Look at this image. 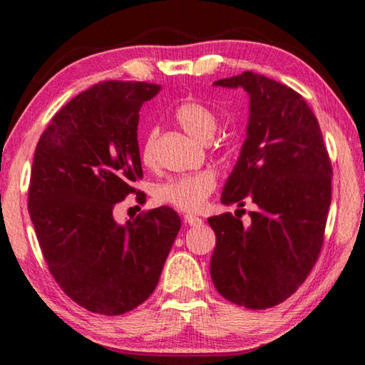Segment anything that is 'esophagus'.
Instances as JSON below:
<instances>
[{"label": "esophagus", "mask_w": 365, "mask_h": 365, "mask_svg": "<svg viewBox=\"0 0 365 365\" xmlns=\"http://www.w3.org/2000/svg\"><path fill=\"white\" fill-rule=\"evenodd\" d=\"M185 224L190 225V227H201L202 225V219L197 217V215H191V214H187L183 217Z\"/></svg>", "instance_id": "obj_1"}]
</instances>
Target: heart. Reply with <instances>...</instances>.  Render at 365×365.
<instances>
[{
	"mask_svg": "<svg viewBox=\"0 0 365 365\" xmlns=\"http://www.w3.org/2000/svg\"><path fill=\"white\" fill-rule=\"evenodd\" d=\"M175 120L182 127L185 133L190 137L209 143L214 138L217 130V115L211 108L200 101L188 100L183 101L175 109ZM154 143H156V133L150 132L141 141L140 159L146 168H151L154 164ZM215 188V177L211 172H197L193 175L175 177L170 180L160 183L154 190V197L163 205L174 206L180 211H197L207 196Z\"/></svg>",
	"mask_w": 365,
	"mask_h": 365,
	"instance_id": "b5f03b06",
	"label": "heart"
}]
</instances>
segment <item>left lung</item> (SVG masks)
Wrapping results in <instances>:
<instances>
[{"label": "left lung", "mask_w": 365, "mask_h": 365, "mask_svg": "<svg viewBox=\"0 0 365 365\" xmlns=\"http://www.w3.org/2000/svg\"><path fill=\"white\" fill-rule=\"evenodd\" d=\"M214 85L250 98L246 140L220 201L256 209L250 225L230 212L207 219L217 237L211 279L235 304L267 309L292 296L317 261L331 164L316 115L294 90L251 71Z\"/></svg>", "instance_id": "obj_1"}]
</instances>
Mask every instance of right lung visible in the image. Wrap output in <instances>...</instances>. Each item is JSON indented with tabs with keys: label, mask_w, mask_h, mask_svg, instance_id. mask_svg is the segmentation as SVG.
<instances>
[{
	"label": "right lung",
	"mask_w": 365,
	"mask_h": 365,
	"mask_svg": "<svg viewBox=\"0 0 365 365\" xmlns=\"http://www.w3.org/2000/svg\"><path fill=\"white\" fill-rule=\"evenodd\" d=\"M159 91L117 80L91 86L58 110L35 150L29 214L48 269L72 301L103 316L150 298L182 225L168 206L125 224L113 215L143 175L138 113Z\"/></svg>",
	"instance_id": "obj_1"
}]
</instances>
